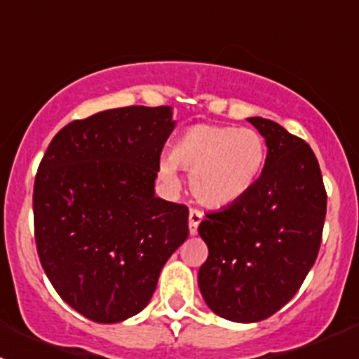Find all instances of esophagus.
<instances>
[{
	"instance_id": "1",
	"label": "esophagus",
	"mask_w": 359,
	"mask_h": 359,
	"mask_svg": "<svg viewBox=\"0 0 359 359\" xmlns=\"http://www.w3.org/2000/svg\"><path fill=\"white\" fill-rule=\"evenodd\" d=\"M203 220V213L200 212V210L193 208L189 212V234L191 236H194V234L198 233V226L201 224Z\"/></svg>"
}]
</instances>
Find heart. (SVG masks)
I'll return each mask as SVG.
<instances>
[{"label":"heart","mask_w":359,"mask_h":359,"mask_svg":"<svg viewBox=\"0 0 359 359\" xmlns=\"http://www.w3.org/2000/svg\"><path fill=\"white\" fill-rule=\"evenodd\" d=\"M266 165V142L252 128L194 125L161 161L166 182H177V166L187 170L194 198L208 208H226L255 187Z\"/></svg>","instance_id":"heart-1"}]
</instances>
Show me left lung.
I'll use <instances>...</instances> for the list:
<instances>
[{"mask_svg":"<svg viewBox=\"0 0 359 359\" xmlns=\"http://www.w3.org/2000/svg\"><path fill=\"white\" fill-rule=\"evenodd\" d=\"M248 121L266 139L255 187L236 205L206 213L198 233L208 247L198 285L220 318L255 323L295 295L321 245L327 193L313 149L278 123Z\"/></svg>","mask_w":359,"mask_h":359,"instance_id":"8db88e82","label":"left lung"}]
</instances>
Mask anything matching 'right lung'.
Masks as SVG:
<instances>
[{
  "label": "right lung",
  "instance_id": "obj_1",
  "mask_svg": "<svg viewBox=\"0 0 359 359\" xmlns=\"http://www.w3.org/2000/svg\"><path fill=\"white\" fill-rule=\"evenodd\" d=\"M172 107L130 106L69 123L34 180V238L64 302L97 323L139 314L189 236L184 205L156 198Z\"/></svg>",
  "mask_w": 359,
  "mask_h": 359
}]
</instances>
